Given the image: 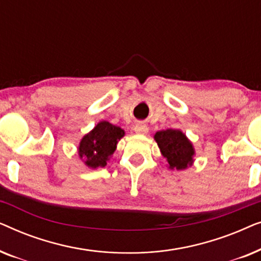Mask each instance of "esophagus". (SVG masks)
I'll use <instances>...</instances> for the list:
<instances>
[{"label":"esophagus","instance_id":"34e87169","mask_svg":"<svg viewBox=\"0 0 261 261\" xmlns=\"http://www.w3.org/2000/svg\"><path fill=\"white\" fill-rule=\"evenodd\" d=\"M134 129L138 134H146L148 132V127H147V124L144 123V122H139V123L135 124Z\"/></svg>","mask_w":261,"mask_h":261}]
</instances>
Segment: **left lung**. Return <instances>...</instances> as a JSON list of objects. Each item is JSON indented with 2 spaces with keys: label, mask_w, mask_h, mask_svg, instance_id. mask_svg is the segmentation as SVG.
<instances>
[{
  "label": "left lung",
  "mask_w": 261,
  "mask_h": 261,
  "mask_svg": "<svg viewBox=\"0 0 261 261\" xmlns=\"http://www.w3.org/2000/svg\"><path fill=\"white\" fill-rule=\"evenodd\" d=\"M154 139L171 169L183 170L191 165L194 147L188 138L178 129L156 132Z\"/></svg>",
  "instance_id": "1"
}]
</instances>
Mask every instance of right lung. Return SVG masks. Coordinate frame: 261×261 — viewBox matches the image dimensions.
I'll return each instance as SVG.
<instances>
[{"label":"right lung","instance_id":"1","mask_svg":"<svg viewBox=\"0 0 261 261\" xmlns=\"http://www.w3.org/2000/svg\"><path fill=\"white\" fill-rule=\"evenodd\" d=\"M124 135L123 129L102 121L82 139L78 154L89 167H105L107 160L116 148L117 141Z\"/></svg>","mask_w":261,"mask_h":261}]
</instances>
